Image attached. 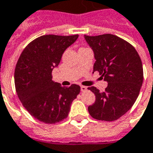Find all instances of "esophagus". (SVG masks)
Here are the masks:
<instances>
[{"label":"esophagus","instance_id":"1","mask_svg":"<svg viewBox=\"0 0 153 153\" xmlns=\"http://www.w3.org/2000/svg\"><path fill=\"white\" fill-rule=\"evenodd\" d=\"M80 89H81V91L82 92H86L88 90L87 87H85V86H81V87H80Z\"/></svg>","mask_w":153,"mask_h":153}]
</instances>
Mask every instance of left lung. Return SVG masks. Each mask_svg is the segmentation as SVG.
<instances>
[{
    "mask_svg": "<svg viewBox=\"0 0 153 153\" xmlns=\"http://www.w3.org/2000/svg\"><path fill=\"white\" fill-rule=\"evenodd\" d=\"M96 59L98 71L108 82L104 92L88 87L95 102L88 107L92 117L102 121H114L124 115L137 99L143 81V69L135 48L124 39L111 34L84 36Z\"/></svg>",
    "mask_w": 153,
    "mask_h": 153,
    "instance_id": "1",
    "label": "left lung"
}]
</instances>
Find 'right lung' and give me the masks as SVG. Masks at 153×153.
<instances>
[{"label": "right lung", "instance_id": "right-lung-1", "mask_svg": "<svg viewBox=\"0 0 153 153\" xmlns=\"http://www.w3.org/2000/svg\"><path fill=\"white\" fill-rule=\"evenodd\" d=\"M78 37L79 35L40 36L25 48L17 61L14 78L18 98L39 121L52 124L64 120L79 94L77 84L62 87L52 80V70Z\"/></svg>", "mask_w": 153, "mask_h": 153}]
</instances>
